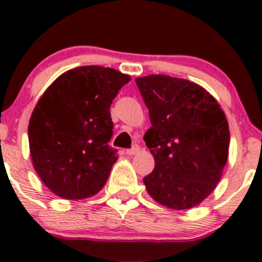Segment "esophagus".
<instances>
[{"mask_svg": "<svg viewBox=\"0 0 262 262\" xmlns=\"http://www.w3.org/2000/svg\"><path fill=\"white\" fill-rule=\"evenodd\" d=\"M139 150H141V148H139L138 144H136V146L132 147L130 149H126V155H129V156H134V155H137V153H138Z\"/></svg>", "mask_w": 262, "mask_h": 262, "instance_id": "esophagus-1", "label": "esophagus"}]
</instances>
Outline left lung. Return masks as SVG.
I'll return each instance as SVG.
<instances>
[{
    "label": "left lung",
    "mask_w": 262,
    "mask_h": 262,
    "mask_svg": "<svg viewBox=\"0 0 262 262\" xmlns=\"http://www.w3.org/2000/svg\"><path fill=\"white\" fill-rule=\"evenodd\" d=\"M150 119L144 134L155 168L148 194L170 209H189L212 194L228 158L229 126L218 101L184 78H136Z\"/></svg>",
    "instance_id": "1"
}]
</instances>
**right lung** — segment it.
<instances>
[{
  "mask_svg": "<svg viewBox=\"0 0 262 262\" xmlns=\"http://www.w3.org/2000/svg\"><path fill=\"white\" fill-rule=\"evenodd\" d=\"M130 81L113 68L83 66L60 75L39 99L29 121L34 168L52 192L90 198L106 184L116 149L110 105Z\"/></svg>",
  "mask_w": 262,
  "mask_h": 262,
  "instance_id": "1",
  "label": "right lung"
}]
</instances>
